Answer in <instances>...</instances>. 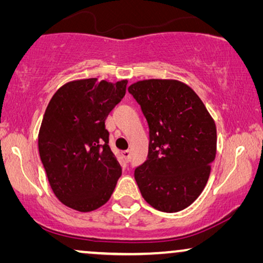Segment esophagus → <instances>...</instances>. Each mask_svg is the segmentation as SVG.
Instances as JSON below:
<instances>
[{"label":"esophagus","instance_id":"obj_1","mask_svg":"<svg viewBox=\"0 0 263 263\" xmlns=\"http://www.w3.org/2000/svg\"><path fill=\"white\" fill-rule=\"evenodd\" d=\"M122 157L124 158L125 161H129V159H130V151H123L122 152Z\"/></svg>","mask_w":263,"mask_h":263}]
</instances>
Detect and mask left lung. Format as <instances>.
Listing matches in <instances>:
<instances>
[{"label": "left lung", "mask_w": 263, "mask_h": 263, "mask_svg": "<svg viewBox=\"0 0 263 263\" xmlns=\"http://www.w3.org/2000/svg\"><path fill=\"white\" fill-rule=\"evenodd\" d=\"M128 91L149 127L148 157L136 167L141 195L158 211L190 206L207 184L217 154V128L200 97L184 82L149 79Z\"/></svg>", "instance_id": "left-lung-1"}]
</instances>
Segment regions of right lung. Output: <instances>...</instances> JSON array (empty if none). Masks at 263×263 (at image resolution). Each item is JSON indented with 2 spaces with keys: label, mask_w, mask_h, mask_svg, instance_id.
Instances as JSON below:
<instances>
[{
  "label": "right lung",
  "mask_w": 263,
  "mask_h": 263,
  "mask_svg": "<svg viewBox=\"0 0 263 263\" xmlns=\"http://www.w3.org/2000/svg\"><path fill=\"white\" fill-rule=\"evenodd\" d=\"M127 84L97 78L69 81L46 107L38 134L39 156L53 194L71 210L102 207L122 175L105 120L124 97Z\"/></svg>",
  "instance_id": "obj_1"
}]
</instances>
